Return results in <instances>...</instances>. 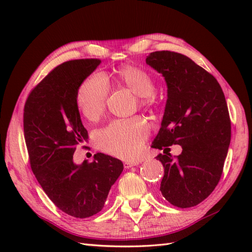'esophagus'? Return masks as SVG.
<instances>
[{
    "label": "esophagus",
    "instance_id": "34e87169",
    "mask_svg": "<svg viewBox=\"0 0 252 252\" xmlns=\"http://www.w3.org/2000/svg\"><path fill=\"white\" fill-rule=\"evenodd\" d=\"M138 162L136 161H125L123 162V167H125L126 169H130L131 167H134V165H136Z\"/></svg>",
    "mask_w": 252,
    "mask_h": 252
}]
</instances>
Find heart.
Returning <instances> with one entry per match:
<instances>
[{"mask_svg": "<svg viewBox=\"0 0 252 252\" xmlns=\"http://www.w3.org/2000/svg\"><path fill=\"white\" fill-rule=\"evenodd\" d=\"M116 83L137 95L138 106L151 109L156 105V80L144 68L125 65L117 69ZM109 95V85L100 73H93L80 84L76 103L81 114L91 121L104 115ZM148 136L145 121L135 117L129 120L111 122L96 134V144L101 151L117 158L131 160L140 155Z\"/></svg>", "mask_w": 252, "mask_h": 252, "instance_id": "b5f03b06", "label": "heart"}]
</instances>
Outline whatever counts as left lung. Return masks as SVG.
<instances>
[{
	"label": "left lung",
	"instance_id": "8db88e82",
	"mask_svg": "<svg viewBox=\"0 0 252 252\" xmlns=\"http://www.w3.org/2000/svg\"><path fill=\"white\" fill-rule=\"evenodd\" d=\"M149 66L165 79L168 99L159 133L152 147L164 168L162 196L179 208L197 206L215 190L223 172L231 119L225 96L217 79L189 57L170 51L153 52ZM181 145L172 157L169 146Z\"/></svg>",
	"mask_w": 252,
	"mask_h": 252
}]
</instances>
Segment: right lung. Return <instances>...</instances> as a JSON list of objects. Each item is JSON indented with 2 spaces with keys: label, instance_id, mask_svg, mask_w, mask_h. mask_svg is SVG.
<instances>
[{
  "label": "right lung",
  "instance_id": "add662e5",
  "mask_svg": "<svg viewBox=\"0 0 252 252\" xmlns=\"http://www.w3.org/2000/svg\"><path fill=\"white\" fill-rule=\"evenodd\" d=\"M99 63L98 58L61 63L31 90L24 107V134L32 172L58 209L79 219L103 209L123 170L119 159L101 153L94 155L93 162L73 163L77 146L89 138L76 94Z\"/></svg>",
  "mask_w": 252,
  "mask_h": 252
}]
</instances>
